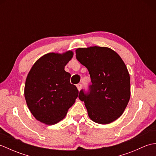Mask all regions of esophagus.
Returning <instances> with one entry per match:
<instances>
[{
  "instance_id": "34e87169",
  "label": "esophagus",
  "mask_w": 156,
  "mask_h": 156,
  "mask_svg": "<svg viewBox=\"0 0 156 156\" xmlns=\"http://www.w3.org/2000/svg\"><path fill=\"white\" fill-rule=\"evenodd\" d=\"M76 87H77V88L78 90L80 91L81 90V88H82V84H78L77 85H76Z\"/></svg>"
}]
</instances>
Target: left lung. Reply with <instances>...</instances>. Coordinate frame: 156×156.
<instances>
[{
    "label": "left lung",
    "mask_w": 156,
    "mask_h": 156,
    "mask_svg": "<svg viewBox=\"0 0 156 156\" xmlns=\"http://www.w3.org/2000/svg\"><path fill=\"white\" fill-rule=\"evenodd\" d=\"M76 59L88 69L92 84L82 89L78 98L84 102L91 120L108 124L120 117L130 99V76L121 58L112 49L94 46L78 48Z\"/></svg>",
    "instance_id": "1"
}]
</instances>
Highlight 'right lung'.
I'll return each mask as SVG.
<instances>
[{
  "mask_svg": "<svg viewBox=\"0 0 156 156\" xmlns=\"http://www.w3.org/2000/svg\"><path fill=\"white\" fill-rule=\"evenodd\" d=\"M73 57L72 51L63 54L49 53L32 66L25 81V98L34 117L46 125L62 120L78 97V90L64 70Z\"/></svg>",
  "mask_w": 156,
  "mask_h": 156,
  "instance_id": "add662e5",
  "label": "right lung"
}]
</instances>
